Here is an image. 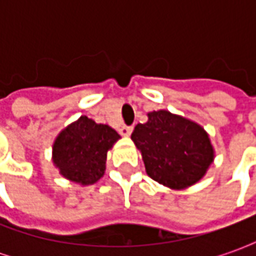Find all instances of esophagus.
Masks as SVG:
<instances>
[{
	"label": "esophagus",
	"mask_w": 256,
	"mask_h": 256,
	"mask_svg": "<svg viewBox=\"0 0 256 256\" xmlns=\"http://www.w3.org/2000/svg\"><path fill=\"white\" fill-rule=\"evenodd\" d=\"M133 132V126H122V128H119V133L122 134V136H130Z\"/></svg>",
	"instance_id": "obj_1"
}]
</instances>
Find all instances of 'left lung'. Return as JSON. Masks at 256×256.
Here are the masks:
<instances>
[{"instance_id": "8db88e82", "label": "left lung", "mask_w": 256, "mask_h": 256, "mask_svg": "<svg viewBox=\"0 0 256 256\" xmlns=\"http://www.w3.org/2000/svg\"><path fill=\"white\" fill-rule=\"evenodd\" d=\"M132 140L142 154L146 174L168 188L196 184L214 160L204 128L164 110L150 112L148 122L134 128Z\"/></svg>"}]
</instances>
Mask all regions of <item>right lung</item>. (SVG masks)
Returning <instances> with one entry per match:
<instances>
[{
	"instance_id": "obj_1",
	"label": "right lung",
	"mask_w": 256,
	"mask_h": 256,
	"mask_svg": "<svg viewBox=\"0 0 256 256\" xmlns=\"http://www.w3.org/2000/svg\"><path fill=\"white\" fill-rule=\"evenodd\" d=\"M120 136L108 124L80 116L58 134L53 145V162L68 180L88 185L106 172V152Z\"/></svg>"
}]
</instances>
